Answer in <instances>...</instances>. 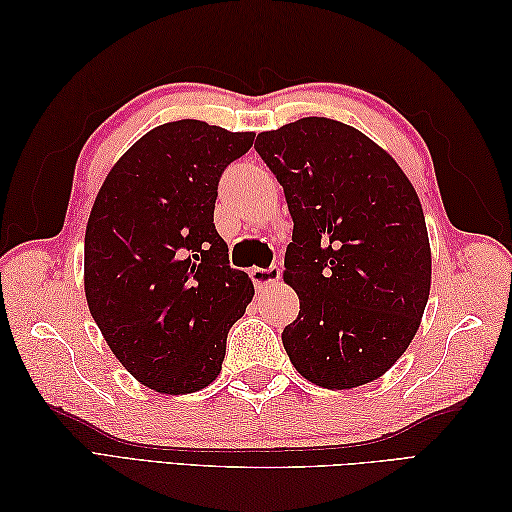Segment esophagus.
Wrapping results in <instances>:
<instances>
[{
    "label": "esophagus",
    "instance_id": "34e87169",
    "mask_svg": "<svg viewBox=\"0 0 512 512\" xmlns=\"http://www.w3.org/2000/svg\"><path fill=\"white\" fill-rule=\"evenodd\" d=\"M281 277V268L279 266H270V268H253L250 270V279L257 290H264L270 284H277Z\"/></svg>",
    "mask_w": 512,
    "mask_h": 512
}]
</instances>
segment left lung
I'll return each instance as SVG.
<instances>
[{
	"label": "left lung",
	"instance_id": "obj_1",
	"mask_svg": "<svg viewBox=\"0 0 512 512\" xmlns=\"http://www.w3.org/2000/svg\"><path fill=\"white\" fill-rule=\"evenodd\" d=\"M295 228L284 279L299 317L281 332L297 372L328 389L383 376L416 334L431 286L427 224L387 151L308 116L257 136Z\"/></svg>",
	"mask_w": 512,
	"mask_h": 512
}]
</instances>
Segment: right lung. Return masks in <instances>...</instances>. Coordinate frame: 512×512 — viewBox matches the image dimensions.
<instances>
[{
	"instance_id": "right-lung-1",
	"label": "right lung",
	"mask_w": 512,
	"mask_h": 512,
	"mask_svg": "<svg viewBox=\"0 0 512 512\" xmlns=\"http://www.w3.org/2000/svg\"><path fill=\"white\" fill-rule=\"evenodd\" d=\"M255 134L204 121L151 129L107 173L85 228V297L118 361L160 394L222 369L255 290L213 224L224 169Z\"/></svg>"
}]
</instances>
